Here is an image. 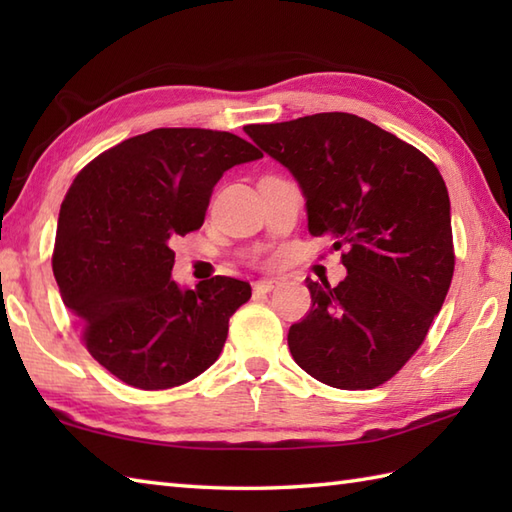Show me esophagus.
Instances as JSON below:
<instances>
[{
    "label": "esophagus",
    "instance_id": "1",
    "mask_svg": "<svg viewBox=\"0 0 512 512\" xmlns=\"http://www.w3.org/2000/svg\"><path fill=\"white\" fill-rule=\"evenodd\" d=\"M279 286L277 279H262L255 284V292H273Z\"/></svg>",
    "mask_w": 512,
    "mask_h": 512
}]
</instances>
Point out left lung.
I'll return each mask as SVG.
<instances>
[{
    "label": "left lung",
    "instance_id": "1",
    "mask_svg": "<svg viewBox=\"0 0 512 512\" xmlns=\"http://www.w3.org/2000/svg\"><path fill=\"white\" fill-rule=\"evenodd\" d=\"M244 132L299 182L310 233L345 248L339 286L306 279L312 308L290 325L292 358L336 389L383 385L422 345L451 286V202L438 167L345 112Z\"/></svg>",
    "mask_w": 512,
    "mask_h": 512
}]
</instances>
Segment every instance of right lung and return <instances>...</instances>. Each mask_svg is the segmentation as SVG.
<instances>
[{
    "mask_svg": "<svg viewBox=\"0 0 512 512\" xmlns=\"http://www.w3.org/2000/svg\"><path fill=\"white\" fill-rule=\"evenodd\" d=\"M262 156L235 134L162 127L103 151L74 178L54 279L88 352L123 383L178 387L217 361L250 284L213 277L180 288L171 244L202 226L224 171Z\"/></svg>",
    "mask_w": 512,
    "mask_h": 512,
    "instance_id": "right-lung-1",
    "label": "right lung"
}]
</instances>
